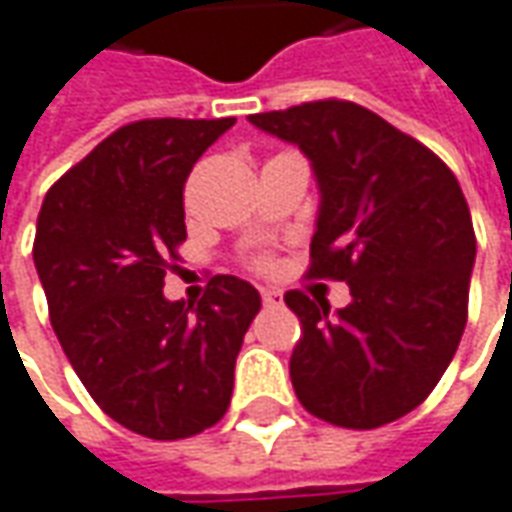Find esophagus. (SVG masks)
<instances>
[{
	"instance_id": "obj_1",
	"label": "esophagus",
	"mask_w": 512,
	"mask_h": 512,
	"mask_svg": "<svg viewBox=\"0 0 512 512\" xmlns=\"http://www.w3.org/2000/svg\"><path fill=\"white\" fill-rule=\"evenodd\" d=\"M260 297L266 306H283V294L277 289H260Z\"/></svg>"
}]
</instances>
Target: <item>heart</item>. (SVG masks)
I'll use <instances>...</instances> for the list:
<instances>
[{
    "label": "heart",
    "mask_w": 512,
    "mask_h": 512,
    "mask_svg": "<svg viewBox=\"0 0 512 512\" xmlns=\"http://www.w3.org/2000/svg\"><path fill=\"white\" fill-rule=\"evenodd\" d=\"M260 263H263V260H260Z\"/></svg>",
    "instance_id": "b5f03b06"
}]
</instances>
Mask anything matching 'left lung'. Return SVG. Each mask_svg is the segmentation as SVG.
I'll list each match as a JSON object with an SVG mask.
<instances>
[{"label": "left lung", "mask_w": 512, "mask_h": 512, "mask_svg": "<svg viewBox=\"0 0 512 512\" xmlns=\"http://www.w3.org/2000/svg\"><path fill=\"white\" fill-rule=\"evenodd\" d=\"M311 161L320 209L311 277L345 280L351 303L289 291L303 337L294 394L317 419L371 431L422 405L467 323L476 235L462 186L425 144L354 101L249 115Z\"/></svg>", "instance_id": "8db88e82"}]
</instances>
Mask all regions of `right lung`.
I'll return each mask as SVG.
<instances>
[{
    "mask_svg": "<svg viewBox=\"0 0 512 512\" xmlns=\"http://www.w3.org/2000/svg\"><path fill=\"white\" fill-rule=\"evenodd\" d=\"M235 118L133 121L45 195L33 263L50 323L98 408L150 439H186L229 408L260 294L215 274L195 303L167 300L186 240L184 184Z\"/></svg>",
    "mask_w": 512,
    "mask_h": 512,
    "instance_id": "1",
    "label": "right lung"
}]
</instances>
